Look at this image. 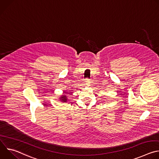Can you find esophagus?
Wrapping results in <instances>:
<instances>
[{
    "mask_svg": "<svg viewBox=\"0 0 159 159\" xmlns=\"http://www.w3.org/2000/svg\"><path fill=\"white\" fill-rule=\"evenodd\" d=\"M85 84H87V85H89L90 84V79H85Z\"/></svg>",
    "mask_w": 159,
    "mask_h": 159,
    "instance_id": "34e87169",
    "label": "esophagus"
}]
</instances>
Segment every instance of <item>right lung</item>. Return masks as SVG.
I'll list each match as a JSON object with an SVG mask.
<instances>
[{
    "label": "right lung",
    "mask_w": 159,
    "mask_h": 159,
    "mask_svg": "<svg viewBox=\"0 0 159 159\" xmlns=\"http://www.w3.org/2000/svg\"><path fill=\"white\" fill-rule=\"evenodd\" d=\"M60 101H61V102H66L67 101V99H66V96H65V95H64V96H61V97H60Z\"/></svg>",
    "instance_id": "obj_1"
}]
</instances>
